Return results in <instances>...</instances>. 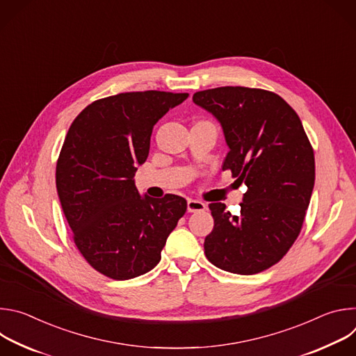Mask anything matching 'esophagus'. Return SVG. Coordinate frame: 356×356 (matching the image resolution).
Here are the masks:
<instances>
[{
    "label": "esophagus",
    "instance_id": "1",
    "mask_svg": "<svg viewBox=\"0 0 356 356\" xmlns=\"http://www.w3.org/2000/svg\"><path fill=\"white\" fill-rule=\"evenodd\" d=\"M206 209H207V206H206L202 201H200V200H193V198H190V200L187 201V211H188V213L204 211Z\"/></svg>",
    "mask_w": 356,
    "mask_h": 356
}]
</instances>
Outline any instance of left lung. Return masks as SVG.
I'll list each match as a JSON object with an SVG mask.
<instances>
[{
  "label": "left lung",
  "instance_id": "obj_1",
  "mask_svg": "<svg viewBox=\"0 0 356 356\" xmlns=\"http://www.w3.org/2000/svg\"><path fill=\"white\" fill-rule=\"evenodd\" d=\"M193 101L222 127L229 146L222 170L248 187L238 216L222 202L209 206L206 257L231 273L264 272L301 231L316 180L313 146L296 111L272 91L227 86L197 91Z\"/></svg>",
  "mask_w": 356,
  "mask_h": 356
}]
</instances>
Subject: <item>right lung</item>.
Instances as JSON below:
<instances>
[{"label":"right lung","mask_w":356,"mask_h":356,"mask_svg":"<svg viewBox=\"0 0 356 356\" xmlns=\"http://www.w3.org/2000/svg\"><path fill=\"white\" fill-rule=\"evenodd\" d=\"M187 92L132 91L99 98L72 122L56 165V188L73 241L91 268L114 280L154 269L187 202L142 197L136 166L155 124Z\"/></svg>","instance_id":"right-lung-1"}]
</instances>
